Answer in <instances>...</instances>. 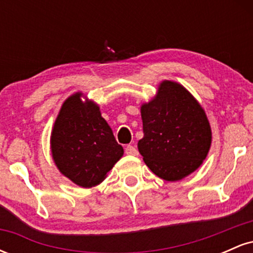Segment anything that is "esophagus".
<instances>
[{"label": "esophagus", "instance_id": "obj_1", "mask_svg": "<svg viewBox=\"0 0 253 253\" xmlns=\"http://www.w3.org/2000/svg\"><path fill=\"white\" fill-rule=\"evenodd\" d=\"M125 152H126V155H128V156H138V150H136L134 146H132V145L126 146Z\"/></svg>", "mask_w": 253, "mask_h": 253}]
</instances>
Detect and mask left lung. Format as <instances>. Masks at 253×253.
<instances>
[{
    "label": "left lung",
    "instance_id": "8db88e82",
    "mask_svg": "<svg viewBox=\"0 0 253 253\" xmlns=\"http://www.w3.org/2000/svg\"><path fill=\"white\" fill-rule=\"evenodd\" d=\"M144 138L138 150L159 178L181 181L199 169L210 152L211 128L205 109L182 84L162 81L140 107Z\"/></svg>",
    "mask_w": 253,
    "mask_h": 253
}]
</instances>
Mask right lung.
Returning <instances> with one entry per match:
<instances>
[{
	"label": "right lung",
	"mask_w": 253,
	"mask_h": 253,
	"mask_svg": "<svg viewBox=\"0 0 253 253\" xmlns=\"http://www.w3.org/2000/svg\"><path fill=\"white\" fill-rule=\"evenodd\" d=\"M50 149L59 172L82 188L102 183L124 156L100 106L82 91L63 102L52 127Z\"/></svg>",
	"instance_id": "add662e5"
}]
</instances>
